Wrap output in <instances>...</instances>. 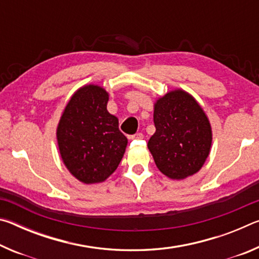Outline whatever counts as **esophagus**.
<instances>
[{"instance_id":"obj_1","label":"esophagus","mask_w":259,"mask_h":259,"mask_svg":"<svg viewBox=\"0 0 259 259\" xmlns=\"http://www.w3.org/2000/svg\"><path fill=\"white\" fill-rule=\"evenodd\" d=\"M142 138H144V135L142 133H137L134 136H131V139H142Z\"/></svg>"}]
</instances>
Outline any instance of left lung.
Returning a JSON list of instances; mask_svg holds the SVG:
<instances>
[{
	"label": "left lung",
	"instance_id": "8db88e82",
	"mask_svg": "<svg viewBox=\"0 0 259 259\" xmlns=\"http://www.w3.org/2000/svg\"><path fill=\"white\" fill-rule=\"evenodd\" d=\"M155 134L148 150L160 171L181 181L199 171L210 153L211 125L202 107L182 89L169 91L154 104Z\"/></svg>",
	"mask_w": 259,
	"mask_h": 259
}]
</instances>
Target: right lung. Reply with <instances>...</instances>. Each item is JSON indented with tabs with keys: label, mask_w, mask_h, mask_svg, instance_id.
Returning a JSON list of instances; mask_svg holds the SVG:
<instances>
[{
	"label": "right lung",
	"mask_w": 259,
	"mask_h": 259,
	"mask_svg": "<svg viewBox=\"0 0 259 259\" xmlns=\"http://www.w3.org/2000/svg\"><path fill=\"white\" fill-rule=\"evenodd\" d=\"M107 102L104 88H80L69 99L57 128L64 164L84 184L106 181L120 164L128 144L117 117L107 111Z\"/></svg>",
	"instance_id": "add662e5"
}]
</instances>
